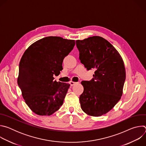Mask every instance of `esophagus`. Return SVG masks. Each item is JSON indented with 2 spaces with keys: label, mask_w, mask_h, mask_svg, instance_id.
<instances>
[{
  "label": "esophagus",
  "mask_w": 146,
  "mask_h": 146,
  "mask_svg": "<svg viewBox=\"0 0 146 146\" xmlns=\"http://www.w3.org/2000/svg\"><path fill=\"white\" fill-rule=\"evenodd\" d=\"M69 84H70V86H73L74 85H75L76 84H77V82H74V81H70V82H69Z\"/></svg>",
  "instance_id": "esophagus-1"
}]
</instances>
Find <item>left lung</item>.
Listing matches in <instances>:
<instances>
[{
  "instance_id": "obj_1",
  "label": "left lung",
  "mask_w": 146,
  "mask_h": 146,
  "mask_svg": "<svg viewBox=\"0 0 146 146\" xmlns=\"http://www.w3.org/2000/svg\"><path fill=\"white\" fill-rule=\"evenodd\" d=\"M79 58L87 70L95 69L91 81H82L81 108L87 114L98 117L111 110L120 100L126 72L117 50L100 36L76 41Z\"/></svg>"
}]
</instances>
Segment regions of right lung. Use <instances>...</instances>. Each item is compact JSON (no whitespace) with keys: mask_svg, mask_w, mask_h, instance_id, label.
<instances>
[{"mask_svg":"<svg viewBox=\"0 0 146 146\" xmlns=\"http://www.w3.org/2000/svg\"><path fill=\"white\" fill-rule=\"evenodd\" d=\"M74 40L48 36L37 40L24 53L19 65L18 85L30 109L50 115L63 105L70 84L57 82L64 58L73 49Z\"/></svg>","mask_w":146,"mask_h":146,"instance_id":"right-lung-1","label":"right lung"}]
</instances>
